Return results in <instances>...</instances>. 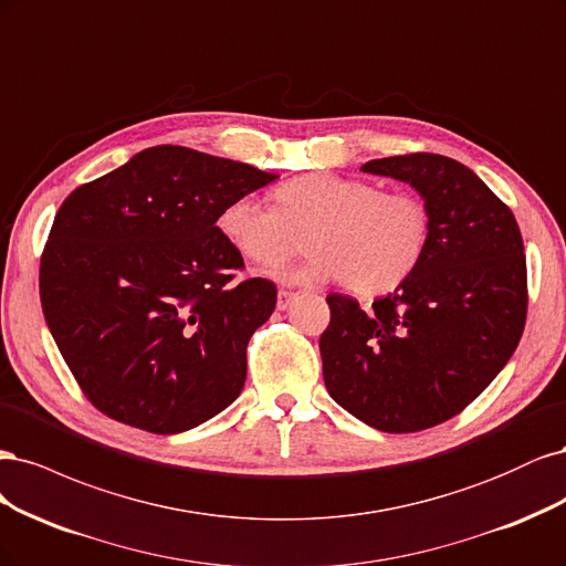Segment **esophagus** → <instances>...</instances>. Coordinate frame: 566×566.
<instances>
[{
	"label": "esophagus",
	"mask_w": 566,
	"mask_h": 566,
	"mask_svg": "<svg viewBox=\"0 0 566 566\" xmlns=\"http://www.w3.org/2000/svg\"><path fill=\"white\" fill-rule=\"evenodd\" d=\"M298 294H294V291H286V289H280L277 291V310H289L291 303H294Z\"/></svg>",
	"instance_id": "34e87169"
}]
</instances>
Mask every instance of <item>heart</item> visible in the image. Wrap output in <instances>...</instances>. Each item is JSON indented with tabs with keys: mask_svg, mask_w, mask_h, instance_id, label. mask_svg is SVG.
<instances>
[{
	"mask_svg": "<svg viewBox=\"0 0 566 566\" xmlns=\"http://www.w3.org/2000/svg\"><path fill=\"white\" fill-rule=\"evenodd\" d=\"M275 199L277 209L253 195L230 199L218 230L259 268L282 263L307 232V256L280 272L291 284L345 282L359 296H380L413 275L430 244V209L413 192L315 171L286 180Z\"/></svg>",
	"mask_w": 566,
	"mask_h": 566,
	"instance_id": "obj_1",
	"label": "heart"
}]
</instances>
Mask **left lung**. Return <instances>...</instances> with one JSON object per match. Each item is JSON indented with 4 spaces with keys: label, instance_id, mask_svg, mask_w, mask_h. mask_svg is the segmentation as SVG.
<instances>
[{
    "label": "left lung",
    "instance_id": "8db88e82",
    "mask_svg": "<svg viewBox=\"0 0 566 566\" xmlns=\"http://www.w3.org/2000/svg\"><path fill=\"white\" fill-rule=\"evenodd\" d=\"M361 171L421 192L432 232L413 275L369 310L326 296L324 382L361 423L418 432L461 413L513 357L528 301L524 244L513 211L461 161L411 153Z\"/></svg>",
    "mask_w": 566,
    "mask_h": 566
}]
</instances>
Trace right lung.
<instances>
[{
    "mask_svg": "<svg viewBox=\"0 0 566 566\" xmlns=\"http://www.w3.org/2000/svg\"><path fill=\"white\" fill-rule=\"evenodd\" d=\"M277 176L155 145L61 205L40 263L49 332L86 399L155 434L209 421L240 397L247 345L277 286L237 277L216 221Z\"/></svg>",
    "mask_w": 566,
    "mask_h": 566,
    "instance_id": "1",
    "label": "right lung"
}]
</instances>
